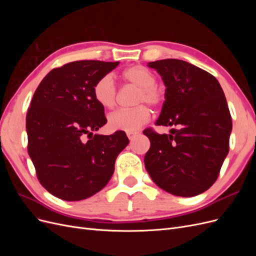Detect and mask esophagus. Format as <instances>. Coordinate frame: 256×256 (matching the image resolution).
<instances>
[{
	"instance_id": "34e87169",
	"label": "esophagus",
	"mask_w": 256,
	"mask_h": 256,
	"mask_svg": "<svg viewBox=\"0 0 256 256\" xmlns=\"http://www.w3.org/2000/svg\"><path fill=\"white\" fill-rule=\"evenodd\" d=\"M138 134V132H127V136L129 138V140H132V138Z\"/></svg>"
}]
</instances>
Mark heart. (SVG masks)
<instances>
[{
    "label": "heart",
    "mask_w": 256,
    "mask_h": 256,
    "mask_svg": "<svg viewBox=\"0 0 256 256\" xmlns=\"http://www.w3.org/2000/svg\"><path fill=\"white\" fill-rule=\"evenodd\" d=\"M122 78L138 88L136 95V104H148L152 106H160L164 104V92L158 85L157 79L148 69L136 65L127 68L122 74ZM96 102L104 109H112L118 100V88L110 74L104 76L92 88ZM150 118V110L145 104H140L131 109H120L109 116V127L111 130H122L128 132L140 129Z\"/></svg>",
    "instance_id": "obj_1"
}]
</instances>
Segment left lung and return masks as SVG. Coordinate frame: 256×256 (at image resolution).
Segmentation results:
<instances>
[{
  "instance_id": "1",
  "label": "left lung",
  "mask_w": 256,
  "mask_h": 256,
  "mask_svg": "<svg viewBox=\"0 0 256 256\" xmlns=\"http://www.w3.org/2000/svg\"><path fill=\"white\" fill-rule=\"evenodd\" d=\"M166 85V100L157 126H176L170 134L144 130L150 148L146 171L158 187L191 198L205 192L219 176L228 154L232 118L220 83L188 62H150Z\"/></svg>"
}]
</instances>
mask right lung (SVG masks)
Returning <instances> with one entry per match:
<instances>
[{
	"label": "right lung",
	"instance_id": "obj_1",
	"mask_svg": "<svg viewBox=\"0 0 256 256\" xmlns=\"http://www.w3.org/2000/svg\"><path fill=\"white\" fill-rule=\"evenodd\" d=\"M118 64L72 62L52 69L34 92L26 114L28 152L38 180L60 200H85L104 188L129 143L124 131L92 134L106 122L92 88Z\"/></svg>",
	"mask_w": 256,
	"mask_h": 256
}]
</instances>
